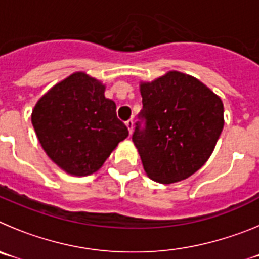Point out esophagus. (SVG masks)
I'll list each match as a JSON object with an SVG mask.
<instances>
[{
  "label": "esophagus",
  "mask_w": 259,
  "mask_h": 259,
  "mask_svg": "<svg viewBox=\"0 0 259 259\" xmlns=\"http://www.w3.org/2000/svg\"><path fill=\"white\" fill-rule=\"evenodd\" d=\"M125 125H127L128 131H130V135H131L132 131H134V120H132V119L127 120V122H125Z\"/></svg>",
  "instance_id": "obj_1"
}]
</instances>
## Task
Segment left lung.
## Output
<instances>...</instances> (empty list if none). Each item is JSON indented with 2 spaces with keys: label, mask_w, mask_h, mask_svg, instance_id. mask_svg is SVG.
Here are the masks:
<instances>
[{
  "label": "left lung",
  "mask_w": 259,
  "mask_h": 259,
  "mask_svg": "<svg viewBox=\"0 0 259 259\" xmlns=\"http://www.w3.org/2000/svg\"><path fill=\"white\" fill-rule=\"evenodd\" d=\"M140 92L143 110L132 141L146 175L162 184L187 179L214 150L224 125L223 102L179 71L141 83Z\"/></svg>",
  "instance_id": "left-lung-1"
}]
</instances>
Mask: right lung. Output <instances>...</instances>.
Returning <instances> with one entry per match:
<instances>
[{
	"label": "right lung",
	"instance_id": "1",
	"mask_svg": "<svg viewBox=\"0 0 259 259\" xmlns=\"http://www.w3.org/2000/svg\"><path fill=\"white\" fill-rule=\"evenodd\" d=\"M105 85L75 72L49 89L35 105L32 124L42 149L62 170L87 176L101 168L110 153L128 136Z\"/></svg>",
	"mask_w": 259,
	"mask_h": 259
}]
</instances>
